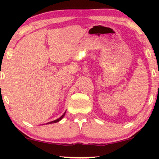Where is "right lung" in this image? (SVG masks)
<instances>
[{
  "label": "right lung",
  "instance_id": "right-lung-1",
  "mask_svg": "<svg viewBox=\"0 0 159 159\" xmlns=\"http://www.w3.org/2000/svg\"><path fill=\"white\" fill-rule=\"evenodd\" d=\"M65 114H66V112L64 113V114H63V115H62V116H61V117L60 118H58V119H57V120H53V121H52V122H50V123H48L47 124H51V123H57V122H59V121H61V120L63 119V116H65Z\"/></svg>",
  "mask_w": 159,
  "mask_h": 159
}]
</instances>
